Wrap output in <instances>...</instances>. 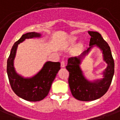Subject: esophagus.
<instances>
[{
  "instance_id": "esophagus-1",
  "label": "esophagus",
  "mask_w": 120,
  "mask_h": 120,
  "mask_svg": "<svg viewBox=\"0 0 120 120\" xmlns=\"http://www.w3.org/2000/svg\"><path fill=\"white\" fill-rule=\"evenodd\" d=\"M65 65H66V64H65V62L64 61H62L61 62V66L62 67V68H63V67H64L65 66Z\"/></svg>"
}]
</instances>
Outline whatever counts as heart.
I'll return each mask as SVG.
<instances>
[{
	"mask_svg": "<svg viewBox=\"0 0 120 120\" xmlns=\"http://www.w3.org/2000/svg\"><path fill=\"white\" fill-rule=\"evenodd\" d=\"M73 40H75V38H73Z\"/></svg>",
	"mask_w": 120,
	"mask_h": 120,
	"instance_id": "1",
	"label": "heart"
}]
</instances>
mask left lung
Wrapping results in <instances>:
<instances>
[{
  "label": "left lung",
  "instance_id": "obj_1",
  "mask_svg": "<svg viewBox=\"0 0 120 120\" xmlns=\"http://www.w3.org/2000/svg\"><path fill=\"white\" fill-rule=\"evenodd\" d=\"M91 36L90 46L79 56L71 57L68 59L66 68L69 71L68 84L71 94L76 99L81 101H92L99 98L109 90L114 73V59L109 45L102 35L94 31H89ZM97 44L101 48L104 54V59L108 63L105 78L95 83H90L83 76L79 65L83 56L90 50L92 45Z\"/></svg>",
  "mask_w": 120,
  "mask_h": 120
}]
</instances>
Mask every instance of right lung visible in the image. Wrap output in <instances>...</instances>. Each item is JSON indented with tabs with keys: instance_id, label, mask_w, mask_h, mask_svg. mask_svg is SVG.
<instances>
[{
	"instance_id": "right-lung-1",
	"label": "right lung",
	"mask_w": 120,
	"mask_h": 120,
	"mask_svg": "<svg viewBox=\"0 0 120 120\" xmlns=\"http://www.w3.org/2000/svg\"><path fill=\"white\" fill-rule=\"evenodd\" d=\"M37 32H28L23 34L15 43L7 61V73L10 85L16 95L22 98L30 101H40L47 97L52 82L61 68L59 62L48 61L41 70L30 79H23L16 73L13 67V60L18 45L25 39L40 37Z\"/></svg>"
}]
</instances>
